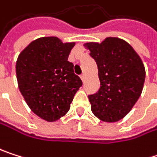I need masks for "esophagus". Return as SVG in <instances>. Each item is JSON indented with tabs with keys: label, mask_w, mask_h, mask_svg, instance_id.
I'll list each match as a JSON object with an SVG mask.
<instances>
[{
	"label": "esophagus",
	"mask_w": 157,
	"mask_h": 157,
	"mask_svg": "<svg viewBox=\"0 0 157 157\" xmlns=\"http://www.w3.org/2000/svg\"><path fill=\"white\" fill-rule=\"evenodd\" d=\"M80 77H81V79H82V81H83V82L85 83V81H86V74H85V73H83V74H81V76H80Z\"/></svg>",
	"instance_id": "esophagus-1"
}]
</instances>
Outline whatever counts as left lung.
Listing matches in <instances>:
<instances>
[{
	"label": "left lung",
	"instance_id": "obj_1",
	"mask_svg": "<svg viewBox=\"0 0 157 157\" xmlns=\"http://www.w3.org/2000/svg\"><path fill=\"white\" fill-rule=\"evenodd\" d=\"M98 69L100 87L88 95L91 110L106 122L124 118L139 99L145 79L142 59L130 44L117 37L86 43Z\"/></svg>",
	"mask_w": 157,
	"mask_h": 157
}]
</instances>
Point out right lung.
Here are the masks:
<instances>
[{
	"label": "right lung",
	"mask_w": 157,
	"mask_h": 157,
	"mask_svg": "<svg viewBox=\"0 0 157 157\" xmlns=\"http://www.w3.org/2000/svg\"><path fill=\"white\" fill-rule=\"evenodd\" d=\"M74 43L58 37L32 41L18 56V86L31 110L47 121H55L70 109L74 95L83 82L68 61Z\"/></svg>",
	"instance_id": "add662e5"
}]
</instances>
